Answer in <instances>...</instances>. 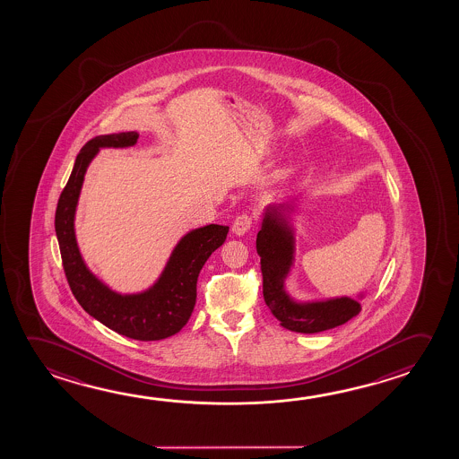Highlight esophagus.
<instances>
[{
	"instance_id": "obj_1",
	"label": "esophagus",
	"mask_w": 459,
	"mask_h": 459,
	"mask_svg": "<svg viewBox=\"0 0 459 459\" xmlns=\"http://www.w3.org/2000/svg\"><path fill=\"white\" fill-rule=\"evenodd\" d=\"M252 223H254V219H252V215H248V213H240L234 220L233 226H231V230H233V233L236 236H244V234L247 233L248 230L252 228Z\"/></svg>"
}]
</instances>
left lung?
<instances>
[{
  "mask_svg": "<svg viewBox=\"0 0 459 459\" xmlns=\"http://www.w3.org/2000/svg\"><path fill=\"white\" fill-rule=\"evenodd\" d=\"M290 209V207H289ZM287 205L268 207L256 234L263 297L281 325L299 333H319L338 327L360 313V303L350 297L299 303L285 291V277L293 263V230L285 219Z\"/></svg>",
  "mask_w": 459,
  "mask_h": 459,
  "instance_id": "obj_1",
  "label": "left lung"
}]
</instances>
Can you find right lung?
Wrapping results in <instances>:
<instances>
[{"label":"right lung","instance_id":"add662e5","mask_svg":"<svg viewBox=\"0 0 459 459\" xmlns=\"http://www.w3.org/2000/svg\"><path fill=\"white\" fill-rule=\"evenodd\" d=\"M137 132L99 135L81 148L65 188L58 197L56 234L66 281L86 313L119 335L158 342L182 330L196 305L197 276L212 252L225 242L228 226L207 225L189 231L177 244L160 279L148 290L119 295L86 268L74 238V212L89 162L99 148L137 143Z\"/></svg>","mask_w":459,"mask_h":459}]
</instances>
